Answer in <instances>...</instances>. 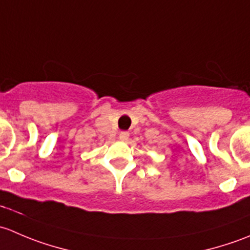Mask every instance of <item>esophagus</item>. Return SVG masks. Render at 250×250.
<instances>
[{"label": "esophagus", "mask_w": 250, "mask_h": 250, "mask_svg": "<svg viewBox=\"0 0 250 250\" xmlns=\"http://www.w3.org/2000/svg\"><path fill=\"white\" fill-rule=\"evenodd\" d=\"M128 138H129V133L128 132H121L120 133V139L123 141H127Z\"/></svg>", "instance_id": "esophagus-1"}]
</instances>
